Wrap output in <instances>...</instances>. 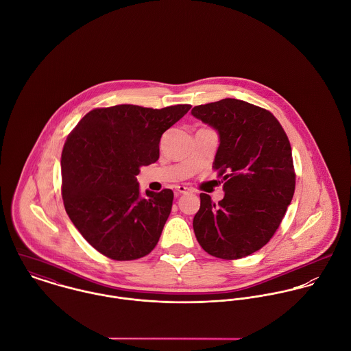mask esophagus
Masks as SVG:
<instances>
[{"mask_svg": "<svg viewBox=\"0 0 351 351\" xmlns=\"http://www.w3.org/2000/svg\"><path fill=\"white\" fill-rule=\"evenodd\" d=\"M177 192L181 193V195H186V193H192V189H189V188H186L184 185H178L177 186Z\"/></svg>", "mask_w": 351, "mask_h": 351, "instance_id": "1", "label": "esophagus"}]
</instances>
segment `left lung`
I'll use <instances>...</instances> for the list:
<instances>
[{"instance_id": "1", "label": "left lung", "mask_w": 351, "mask_h": 351, "mask_svg": "<svg viewBox=\"0 0 351 351\" xmlns=\"http://www.w3.org/2000/svg\"><path fill=\"white\" fill-rule=\"evenodd\" d=\"M192 114L219 134L213 169L224 181V197L217 204L200 195L193 219L196 238L216 258L247 256L271 239L293 199L289 139L269 110L246 101L197 105Z\"/></svg>"}]
</instances>
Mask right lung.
I'll list each match as a JSON object with an SVG mask.
<instances>
[{
    "label": "right lung",
    "instance_id": "1",
    "mask_svg": "<svg viewBox=\"0 0 351 351\" xmlns=\"http://www.w3.org/2000/svg\"><path fill=\"white\" fill-rule=\"evenodd\" d=\"M192 105L97 108L69 135L60 159L64 209L102 255L132 261L154 250L173 205V191L141 195L136 176L159 158L162 134Z\"/></svg>",
    "mask_w": 351,
    "mask_h": 351
}]
</instances>
